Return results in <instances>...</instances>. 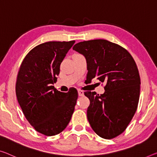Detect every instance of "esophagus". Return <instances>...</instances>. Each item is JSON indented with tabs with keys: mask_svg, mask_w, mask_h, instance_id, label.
<instances>
[{
	"mask_svg": "<svg viewBox=\"0 0 157 157\" xmlns=\"http://www.w3.org/2000/svg\"><path fill=\"white\" fill-rule=\"evenodd\" d=\"M78 95L79 96H83L84 95L83 91L80 90V89H78Z\"/></svg>",
	"mask_w": 157,
	"mask_h": 157,
	"instance_id": "1",
	"label": "esophagus"
}]
</instances>
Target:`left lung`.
Here are the masks:
<instances>
[{
	"mask_svg": "<svg viewBox=\"0 0 157 157\" xmlns=\"http://www.w3.org/2000/svg\"><path fill=\"white\" fill-rule=\"evenodd\" d=\"M73 50L85 57L86 81L105 82V93H84L90 100L87 118L99 136L112 139L122 133L136 113L140 78L136 62L127 50L104 39L76 43Z\"/></svg>",
	"mask_w": 157,
	"mask_h": 157,
	"instance_id": "1",
	"label": "left lung"
}]
</instances>
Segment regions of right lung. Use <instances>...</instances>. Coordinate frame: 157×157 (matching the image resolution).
Returning <instances> with one entry per match:
<instances>
[{
	"mask_svg": "<svg viewBox=\"0 0 157 157\" xmlns=\"http://www.w3.org/2000/svg\"><path fill=\"white\" fill-rule=\"evenodd\" d=\"M75 40L49 41L33 48L21 62L16 95L23 114L36 131L47 136L63 131L78 98L74 88L67 93L55 88L59 67Z\"/></svg>",
	"mask_w": 157,
	"mask_h": 157,
	"instance_id": "right-lung-1",
	"label": "right lung"
}]
</instances>
